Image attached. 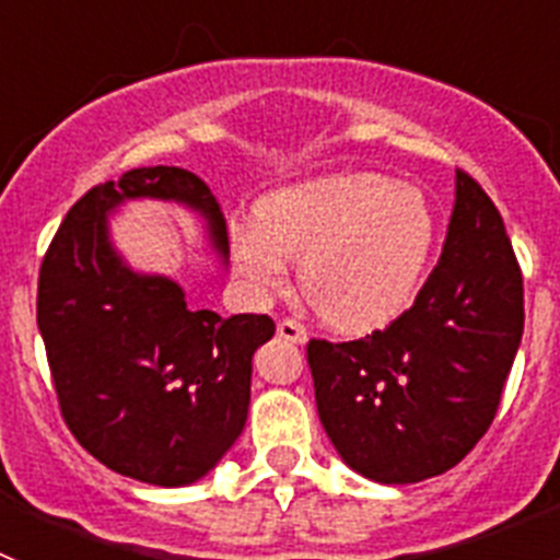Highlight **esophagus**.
Segmentation results:
<instances>
[{"instance_id": "1", "label": "esophagus", "mask_w": 560, "mask_h": 560, "mask_svg": "<svg viewBox=\"0 0 560 560\" xmlns=\"http://www.w3.org/2000/svg\"><path fill=\"white\" fill-rule=\"evenodd\" d=\"M277 336L285 341H294V345H303L308 339V330L300 323H294V319H283V323H277Z\"/></svg>"}]
</instances>
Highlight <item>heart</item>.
Listing matches in <instances>:
<instances>
[{
  "label": "heart",
  "mask_w": 560,
  "mask_h": 560,
  "mask_svg": "<svg viewBox=\"0 0 560 560\" xmlns=\"http://www.w3.org/2000/svg\"><path fill=\"white\" fill-rule=\"evenodd\" d=\"M432 205L378 173H341L266 192L255 226L232 230V269L252 296L283 291L289 260L314 311L341 330L389 323L412 303L434 249Z\"/></svg>",
  "instance_id": "1"
}]
</instances>
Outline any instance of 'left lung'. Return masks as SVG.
Wrapping results in <instances>:
<instances>
[{
	"mask_svg": "<svg viewBox=\"0 0 560 560\" xmlns=\"http://www.w3.org/2000/svg\"><path fill=\"white\" fill-rule=\"evenodd\" d=\"M524 330L522 269L488 192L457 171L443 252L409 311L355 341H308L316 412L361 477L446 474L499 409Z\"/></svg>",
	"mask_w": 560,
	"mask_h": 560,
	"instance_id": "1",
	"label": "left lung"
}]
</instances>
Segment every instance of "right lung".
<instances>
[{"label": "right lung", "instance_id": "1", "mask_svg": "<svg viewBox=\"0 0 560 560\" xmlns=\"http://www.w3.org/2000/svg\"><path fill=\"white\" fill-rule=\"evenodd\" d=\"M140 199L199 212L226 264V224L210 187L182 167H133L67 212L38 275L36 323L78 443L122 477L182 488L207 477L244 432L252 355L275 323L196 311L176 280L131 269L108 215Z\"/></svg>", "mask_w": 560, "mask_h": 560}]
</instances>
